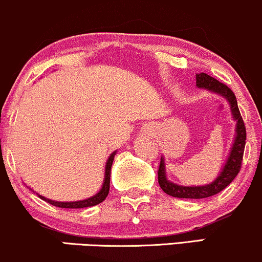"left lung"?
Returning <instances> with one entry per match:
<instances>
[{
	"mask_svg": "<svg viewBox=\"0 0 262 262\" xmlns=\"http://www.w3.org/2000/svg\"><path fill=\"white\" fill-rule=\"evenodd\" d=\"M196 86L200 89H208L210 91H214L225 96L231 104L232 114L237 120V135H235L234 144L231 149V154L228 157L227 163L224 166V170L219 175L211 185L202 186V187H183L177 186L175 183L170 182L166 180L165 170H164V159H160L159 170H158V182H159L160 188L171 196L176 198H187V199H202L212 196L221 190H224L230 183L235 179V176L239 173L242 167V161H243V154L245 148V141H247V130L242 118L239 109H238L237 99H235L234 93L232 92L230 87L216 80L215 77L208 75L205 73H200L195 75Z\"/></svg>",
	"mask_w": 262,
	"mask_h": 262,
	"instance_id": "8db88e82",
	"label": "left lung"
}]
</instances>
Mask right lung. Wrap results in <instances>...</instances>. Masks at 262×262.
Masks as SVG:
<instances>
[{
  "instance_id": "obj_1",
  "label": "right lung",
  "mask_w": 262,
  "mask_h": 262,
  "mask_svg": "<svg viewBox=\"0 0 262 262\" xmlns=\"http://www.w3.org/2000/svg\"><path fill=\"white\" fill-rule=\"evenodd\" d=\"M115 157V151L109 157L108 161H106V166H105V179H104V183H103L102 189L99 190V193H97L95 196H91V198L85 199V200H80V202H69V203H64V202H54V200L47 199L45 196L38 195L42 200L45 202L50 203L54 206H58V208H68V209H80V208H87V206H93L102 203L103 200L106 198L109 193V185H111V169L113 165V160H114Z\"/></svg>"
}]
</instances>
